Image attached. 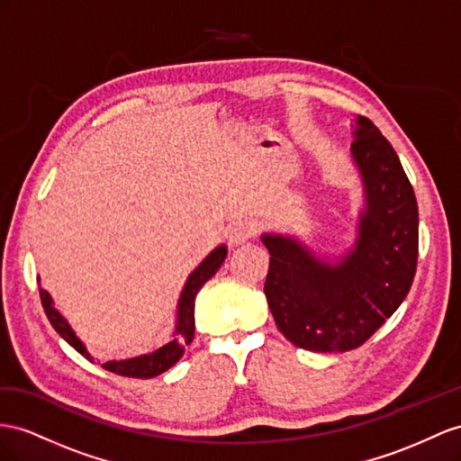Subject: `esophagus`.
Instances as JSON below:
<instances>
[{"mask_svg": "<svg viewBox=\"0 0 461 461\" xmlns=\"http://www.w3.org/2000/svg\"><path fill=\"white\" fill-rule=\"evenodd\" d=\"M257 230H258L257 221H253V220H249V218H240V220H235V221L230 223L228 238H230V241L235 243V245H238V243H245L247 240L253 238V235L257 233Z\"/></svg>", "mask_w": 461, "mask_h": 461, "instance_id": "esophagus-1", "label": "esophagus"}]
</instances>
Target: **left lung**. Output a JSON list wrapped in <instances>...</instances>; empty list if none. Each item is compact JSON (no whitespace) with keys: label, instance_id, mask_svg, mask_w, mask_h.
Returning a JSON list of instances; mask_svg holds the SVG:
<instances>
[{"label":"left lung","instance_id":"8db88e82","mask_svg":"<svg viewBox=\"0 0 461 461\" xmlns=\"http://www.w3.org/2000/svg\"><path fill=\"white\" fill-rule=\"evenodd\" d=\"M354 136L366 191L354 251L331 267L294 240L263 235L270 313L290 343L313 352L362 347L405 300L417 273L419 208L403 165L370 118L358 116Z\"/></svg>","mask_w":461,"mask_h":461}]
</instances>
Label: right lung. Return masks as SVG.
I'll return each instance as SVG.
<instances>
[{
    "label": "right lung",
    "mask_w": 461,
    "mask_h": 461,
    "mask_svg": "<svg viewBox=\"0 0 461 461\" xmlns=\"http://www.w3.org/2000/svg\"><path fill=\"white\" fill-rule=\"evenodd\" d=\"M226 255H228L226 247H223V245L218 247V249L212 251L204 258V261L200 263V267L194 270V273L188 276L185 290L181 294V300H179V317H176V331H175L176 339L175 340H171L169 345L161 347L156 352L144 354V357L121 360V362H116V360L104 362L103 368L113 372V374L124 375V377H156V375L163 374L165 370H169L171 366L183 357L185 347L193 343V337H194V298H196V294H198L200 288L204 286V282H208L212 276L218 273V268L221 267ZM39 292H41V302H42L44 313H46V317H49V321L52 323V327L77 352L84 354L87 360H93L91 354L86 350V347L81 345V340L72 331V327H69L64 317L54 310L52 298L49 296V292L42 290V288H39Z\"/></svg>",
    "instance_id": "add662e5"
}]
</instances>
